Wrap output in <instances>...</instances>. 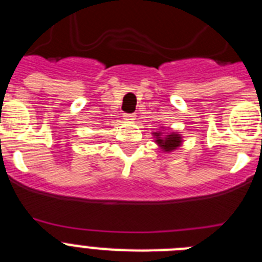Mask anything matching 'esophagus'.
Returning a JSON list of instances; mask_svg holds the SVG:
<instances>
[{
	"label": "esophagus",
	"instance_id": "obj_1",
	"mask_svg": "<svg viewBox=\"0 0 262 262\" xmlns=\"http://www.w3.org/2000/svg\"><path fill=\"white\" fill-rule=\"evenodd\" d=\"M136 115L134 114V113H124L123 114V119L127 120V122H133V120H135Z\"/></svg>",
	"mask_w": 262,
	"mask_h": 262
}]
</instances>
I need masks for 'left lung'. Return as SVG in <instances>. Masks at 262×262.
Returning a JSON list of instances; mask_svg holds the SVG:
<instances>
[{
	"mask_svg": "<svg viewBox=\"0 0 262 262\" xmlns=\"http://www.w3.org/2000/svg\"><path fill=\"white\" fill-rule=\"evenodd\" d=\"M154 136L156 138L155 139V142L157 143V145H159L164 152H168V154L169 152H173L174 149H177L182 143L181 135L177 133H168V135L163 136L160 131H157V133H154Z\"/></svg>",
	"mask_w": 262,
	"mask_h": 262,
	"instance_id": "1",
	"label": "left lung"
}]
</instances>
